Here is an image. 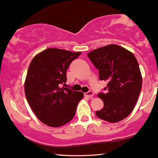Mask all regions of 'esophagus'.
Here are the masks:
<instances>
[{"label":"esophagus","mask_w":158,"mask_h":158,"mask_svg":"<svg viewBox=\"0 0 158 158\" xmlns=\"http://www.w3.org/2000/svg\"><path fill=\"white\" fill-rule=\"evenodd\" d=\"M84 95L86 96V97H89V98H91V97H93L94 96V92L92 91H87V92L84 93Z\"/></svg>","instance_id":"esophagus-1"}]
</instances>
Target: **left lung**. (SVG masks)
<instances>
[{
	"label": "left lung",
	"mask_w": 158,
	"mask_h": 158,
	"mask_svg": "<svg viewBox=\"0 0 158 158\" xmlns=\"http://www.w3.org/2000/svg\"><path fill=\"white\" fill-rule=\"evenodd\" d=\"M88 56L98 70L99 79L106 81V92L98 93L103 108L96 111L99 118L116 123L133 110L142 87V76L133 54L117 44L90 52Z\"/></svg>",
	"instance_id": "obj_1"
}]
</instances>
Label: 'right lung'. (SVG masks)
I'll return each instance as SVG.
<instances>
[{
    "label": "right lung",
    "instance_id": "add662e5",
    "mask_svg": "<svg viewBox=\"0 0 158 158\" xmlns=\"http://www.w3.org/2000/svg\"><path fill=\"white\" fill-rule=\"evenodd\" d=\"M81 52L49 48L32 59L25 82L27 102L36 116L51 127L64 126L74 118L84 94L62 86L67 70Z\"/></svg>",
    "mask_w": 158,
    "mask_h": 158
}]
</instances>
